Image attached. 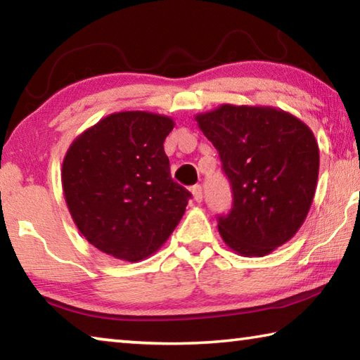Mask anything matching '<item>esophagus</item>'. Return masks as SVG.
Wrapping results in <instances>:
<instances>
[{"label":"esophagus","instance_id":"1","mask_svg":"<svg viewBox=\"0 0 360 360\" xmlns=\"http://www.w3.org/2000/svg\"><path fill=\"white\" fill-rule=\"evenodd\" d=\"M192 195H193V200L197 203H200L203 200V191H202V186H193L192 187Z\"/></svg>","mask_w":360,"mask_h":360}]
</instances>
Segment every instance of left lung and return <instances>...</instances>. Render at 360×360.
<instances>
[{
  "mask_svg": "<svg viewBox=\"0 0 360 360\" xmlns=\"http://www.w3.org/2000/svg\"><path fill=\"white\" fill-rule=\"evenodd\" d=\"M217 149L233 191V208L219 217L231 251L264 257L288 243L311 208L319 146L309 127L273 106L221 105L195 115Z\"/></svg>",
  "mask_w": 360,
  "mask_h": 360,
  "instance_id": "obj_1",
  "label": "left lung"
}]
</instances>
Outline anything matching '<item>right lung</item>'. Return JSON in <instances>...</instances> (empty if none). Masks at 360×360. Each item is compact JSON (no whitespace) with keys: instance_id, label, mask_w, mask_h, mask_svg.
<instances>
[{"instance_id":"1","label":"right lung","mask_w":360,"mask_h":360,"mask_svg":"<svg viewBox=\"0 0 360 360\" xmlns=\"http://www.w3.org/2000/svg\"><path fill=\"white\" fill-rule=\"evenodd\" d=\"M174 120L148 111L109 114L70 144L65 202L90 245L125 262L150 257L179 224L191 192L172 179L163 149Z\"/></svg>"}]
</instances>
